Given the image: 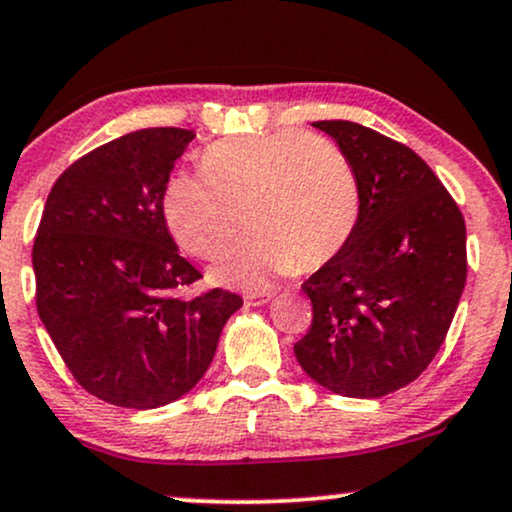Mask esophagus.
Here are the masks:
<instances>
[{
    "mask_svg": "<svg viewBox=\"0 0 512 512\" xmlns=\"http://www.w3.org/2000/svg\"><path fill=\"white\" fill-rule=\"evenodd\" d=\"M270 301V294H246L244 304L246 306H263Z\"/></svg>",
    "mask_w": 512,
    "mask_h": 512,
    "instance_id": "1",
    "label": "esophagus"
}]
</instances>
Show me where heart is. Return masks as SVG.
Returning <instances> with one entry per match:
<instances>
[{"mask_svg":"<svg viewBox=\"0 0 512 512\" xmlns=\"http://www.w3.org/2000/svg\"><path fill=\"white\" fill-rule=\"evenodd\" d=\"M201 170L170 178L163 218L182 251L213 261L237 237L244 216L251 235L213 266L218 285L261 289L296 268H323L361 220V182L351 159L311 132L220 140L201 154Z\"/></svg>","mask_w":512,"mask_h":512,"instance_id":"1","label":"heart"}]
</instances>
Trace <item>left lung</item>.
Here are the masks:
<instances>
[{"label":"left lung","mask_w":512,"mask_h":512,"mask_svg":"<svg viewBox=\"0 0 512 512\" xmlns=\"http://www.w3.org/2000/svg\"><path fill=\"white\" fill-rule=\"evenodd\" d=\"M313 125L351 159L363 204L351 242L301 285L313 323L294 353L320 387L380 399L444 344L468 277L465 220L406 144L351 121Z\"/></svg>","instance_id":"8db88e82"}]
</instances>
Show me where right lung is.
Instances as JSON below:
<instances>
[{
	"label": "right lung",
	"instance_id": "1",
	"mask_svg": "<svg viewBox=\"0 0 512 512\" xmlns=\"http://www.w3.org/2000/svg\"><path fill=\"white\" fill-rule=\"evenodd\" d=\"M194 130L144 128L92 149L54 182L33 244L35 304L75 382L121 408H159L197 384L242 296L185 299L201 273L163 218Z\"/></svg>",
	"mask_w": 512,
	"mask_h": 512
}]
</instances>
